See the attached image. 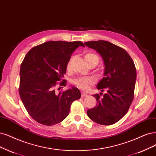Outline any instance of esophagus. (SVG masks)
Wrapping results in <instances>:
<instances>
[{"label":"esophagus","instance_id":"obj_1","mask_svg":"<svg viewBox=\"0 0 156 156\" xmlns=\"http://www.w3.org/2000/svg\"><path fill=\"white\" fill-rule=\"evenodd\" d=\"M87 96V94L86 93H84V92H82V97H85Z\"/></svg>","mask_w":156,"mask_h":156}]
</instances>
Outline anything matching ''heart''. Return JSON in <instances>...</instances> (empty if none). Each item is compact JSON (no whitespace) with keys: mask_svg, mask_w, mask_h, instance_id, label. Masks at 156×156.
<instances>
[{"mask_svg":"<svg viewBox=\"0 0 156 156\" xmlns=\"http://www.w3.org/2000/svg\"><path fill=\"white\" fill-rule=\"evenodd\" d=\"M85 59L86 60V62L87 63L92 62H96L97 63L99 62V57L98 56L94 53H89L86 54L85 56ZM67 69L70 67V62H68ZM94 83V80L91 77H82L79 78L76 80H75L74 81V84L77 87L83 89L84 90H87L89 89L90 85H93Z\"/></svg>","mask_w":156,"mask_h":156,"instance_id":"b5f03b06","label":"heart"}]
</instances>
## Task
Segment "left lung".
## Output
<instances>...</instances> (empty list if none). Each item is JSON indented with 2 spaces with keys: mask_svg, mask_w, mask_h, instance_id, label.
Masks as SVG:
<instances>
[{
  "mask_svg": "<svg viewBox=\"0 0 156 156\" xmlns=\"http://www.w3.org/2000/svg\"><path fill=\"white\" fill-rule=\"evenodd\" d=\"M104 61L105 72L97 89L101 93L93 96L97 104L87 111L93 122L103 125L118 122L127 113L134 97L136 69L132 58L124 49L105 40L86 42Z\"/></svg>",
  "mask_w": 156,
  "mask_h": 156,
  "instance_id": "8db88e82",
  "label": "left lung"
}]
</instances>
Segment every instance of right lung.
Listing matches in <instances>:
<instances>
[{"label":"right lung","mask_w":156,"mask_h":156,"mask_svg":"<svg viewBox=\"0 0 156 156\" xmlns=\"http://www.w3.org/2000/svg\"><path fill=\"white\" fill-rule=\"evenodd\" d=\"M79 46L84 45L80 41L46 42L29 51L23 60L19 94L28 114L38 123L51 126L62 122L72 103L81 97L79 89L74 87L58 93L55 90L58 84L66 86L63 75L72 53Z\"/></svg>","instance_id":"add662e5"}]
</instances>
